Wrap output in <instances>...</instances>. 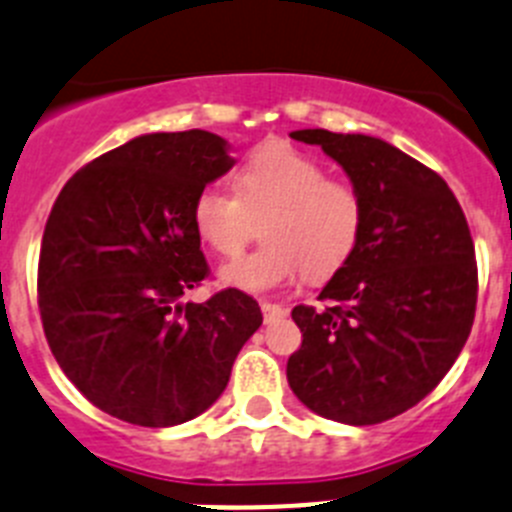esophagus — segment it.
<instances>
[{
  "instance_id": "obj_1",
  "label": "esophagus",
  "mask_w": 512,
  "mask_h": 512,
  "mask_svg": "<svg viewBox=\"0 0 512 512\" xmlns=\"http://www.w3.org/2000/svg\"><path fill=\"white\" fill-rule=\"evenodd\" d=\"M261 312H264L266 325H271V322H279L287 317V309L281 307V304H271V302H261Z\"/></svg>"
}]
</instances>
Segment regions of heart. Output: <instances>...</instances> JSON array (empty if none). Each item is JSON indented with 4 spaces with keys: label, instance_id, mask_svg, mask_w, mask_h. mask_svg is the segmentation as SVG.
<instances>
[{
    "label": "heart",
    "instance_id": "heart-1",
    "mask_svg": "<svg viewBox=\"0 0 512 512\" xmlns=\"http://www.w3.org/2000/svg\"><path fill=\"white\" fill-rule=\"evenodd\" d=\"M269 213L266 246L220 271L225 287L264 294L287 287L307 271L327 279L348 264L363 233L365 205L358 187L327 177L320 159L284 142L253 149L238 170V192L223 182L200 187L192 225L205 246L236 256L253 233V215Z\"/></svg>",
    "mask_w": 512,
    "mask_h": 512
}]
</instances>
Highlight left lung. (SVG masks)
Returning <instances> with one entry per match:
<instances>
[{
	"label": "left lung",
	"mask_w": 512,
	"mask_h": 512,
	"mask_svg": "<svg viewBox=\"0 0 512 512\" xmlns=\"http://www.w3.org/2000/svg\"><path fill=\"white\" fill-rule=\"evenodd\" d=\"M340 164L365 205L348 264L299 304L302 348L289 358L294 396L340 424H381L429 396L470 337L477 261L470 225L434 170L383 139L292 131Z\"/></svg>",
	"instance_id": "8db88e82"
}]
</instances>
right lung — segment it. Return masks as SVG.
<instances>
[{"mask_svg": "<svg viewBox=\"0 0 512 512\" xmlns=\"http://www.w3.org/2000/svg\"><path fill=\"white\" fill-rule=\"evenodd\" d=\"M233 164L218 134L159 131L101 154L60 190L37 304L55 360L96 409L152 429L195 419L264 322L241 289L180 304L210 274L195 195Z\"/></svg>", "mask_w": 512, "mask_h": 512, "instance_id": "right-lung-1", "label": "right lung"}]
</instances>
